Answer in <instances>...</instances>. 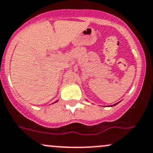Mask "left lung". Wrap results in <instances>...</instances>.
Returning <instances> with one entry per match:
<instances>
[{
  "label": "left lung",
  "mask_w": 153,
  "mask_h": 153,
  "mask_svg": "<svg viewBox=\"0 0 153 153\" xmlns=\"http://www.w3.org/2000/svg\"><path fill=\"white\" fill-rule=\"evenodd\" d=\"M119 102H117V103H115V104H114V105H110V107H113V106H115V105H117V104L119 103Z\"/></svg>",
  "instance_id": "1"
}]
</instances>
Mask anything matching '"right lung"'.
<instances>
[{
    "label": "right lung",
    "instance_id": "obj_1",
    "mask_svg": "<svg viewBox=\"0 0 153 153\" xmlns=\"http://www.w3.org/2000/svg\"><path fill=\"white\" fill-rule=\"evenodd\" d=\"M57 101H58V100H57ZM57 101H56V102H53V103H56V102H57Z\"/></svg>",
    "mask_w": 153,
    "mask_h": 153
}]
</instances>
